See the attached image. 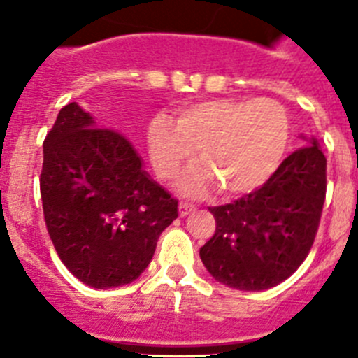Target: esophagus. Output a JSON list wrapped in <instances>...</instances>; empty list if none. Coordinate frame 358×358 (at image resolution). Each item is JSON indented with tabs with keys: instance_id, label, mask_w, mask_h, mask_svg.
I'll return each instance as SVG.
<instances>
[{
	"instance_id": "esophagus-1",
	"label": "esophagus",
	"mask_w": 358,
	"mask_h": 358,
	"mask_svg": "<svg viewBox=\"0 0 358 358\" xmlns=\"http://www.w3.org/2000/svg\"><path fill=\"white\" fill-rule=\"evenodd\" d=\"M192 212H194V206L189 205V203H180V205H178L180 217H187L189 213H192Z\"/></svg>"
}]
</instances>
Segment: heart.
<instances>
[{
    "mask_svg": "<svg viewBox=\"0 0 358 358\" xmlns=\"http://www.w3.org/2000/svg\"><path fill=\"white\" fill-rule=\"evenodd\" d=\"M289 138L285 108L275 100L215 99L189 103L176 122L159 116L148 129V153L157 175L173 178L196 148L201 168L180 182L187 196L249 194L279 166Z\"/></svg>",
    "mask_w": 358,
    "mask_h": 358,
    "instance_id": "obj_1",
    "label": "heart"
}]
</instances>
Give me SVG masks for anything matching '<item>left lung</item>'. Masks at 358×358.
<instances>
[{"label":"left lung","instance_id":"1","mask_svg":"<svg viewBox=\"0 0 358 358\" xmlns=\"http://www.w3.org/2000/svg\"><path fill=\"white\" fill-rule=\"evenodd\" d=\"M282 160L255 192L213 206L212 238L199 249L210 275L228 288L263 292L288 279L309 255L327 190V159L315 138Z\"/></svg>","mask_w":358,"mask_h":358}]
</instances>
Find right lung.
<instances>
[{"instance_id": "add662e5", "label": "right lung", "mask_w": 358, "mask_h": 358, "mask_svg": "<svg viewBox=\"0 0 358 358\" xmlns=\"http://www.w3.org/2000/svg\"><path fill=\"white\" fill-rule=\"evenodd\" d=\"M40 194L59 259L96 289L138 279L178 217V201L153 182L132 145L100 129L78 102L59 111L43 141Z\"/></svg>"}]
</instances>
